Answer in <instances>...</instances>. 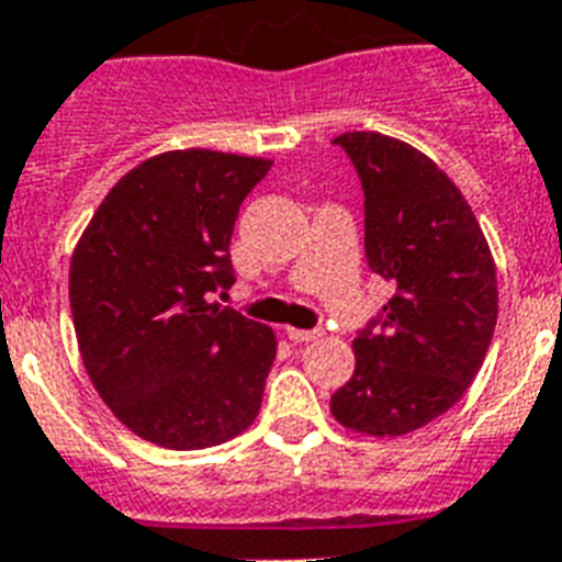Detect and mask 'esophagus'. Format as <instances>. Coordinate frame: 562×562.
Returning a JSON list of instances; mask_svg holds the SVG:
<instances>
[{"instance_id": "obj_1", "label": "esophagus", "mask_w": 562, "mask_h": 562, "mask_svg": "<svg viewBox=\"0 0 562 562\" xmlns=\"http://www.w3.org/2000/svg\"><path fill=\"white\" fill-rule=\"evenodd\" d=\"M285 335H289V340H294V344H312V340H317L323 331L321 328H285Z\"/></svg>"}]
</instances>
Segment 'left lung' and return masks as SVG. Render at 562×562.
<instances>
[{
  "mask_svg": "<svg viewBox=\"0 0 562 562\" xmlns=\"http://www.w3.org/2000/svg\"><path fill=\"white\" fill-rule=\"evenodd\" d=\"M335 144L363 187L367 266L392 296L355 337V375L331 413L349 430L404 436L476 378L496 326V268L471 204L427 155L378 132Z\"/></svg>",
  "mask_w": 562,
  "mask_h": 562,
  "instance_id": "1",
  "label": "left lung"
}]
</instances>
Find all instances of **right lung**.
Wrapping results in <instances>:
<instances>
[{"label": "right lung", "instance_id": "obj_1", "mask_svg": "<svg viewBox=\"0 0 562 562\" xmlns=\"http://www.w3.org/2000/svg\"><path fill=\"white\" fill-rule=\"evenodd\" d=\"M266 158L184 149L117 181L68 271L91 384L135 436L202 450L248 430L277 358L266 323L210 303L236 282L231 236Z\"/></svg>", "mask_w": 562, "mask_h": 562}]
</instances>
